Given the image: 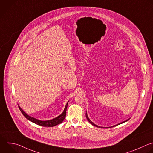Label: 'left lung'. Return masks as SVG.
Returning a JSON list of instances; mask_svg holds the SVG:
<instances>
[{
    "label": "left lung",
    "mask_w": 153,
    "mask_h": 153,
    "mask_svg": "<svg viewBox=\"0 0 153 153\" xmlns=\"http://www.w3.org/2000/svg\"><path fill=\"white\" fill-rule=\"evenodd\" d=\"M86 118H87V120H88V121H89V123H90L91 124H92L93 126H95V127H100V128H105V127H99V126H98L95 125V124H94V123H92V121H91L89 120V118H88V115H87V114H86ZM127 121V120H126V121ZM126 121H124V122H123V123H120L119 124H122V123H124V122H126ZM107 128H108V127H107Z\"/></svg>",
    "instance_id": "8db88e82"
}]
</instances>
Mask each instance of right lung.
<instances>
[{
    "instance_id": "obj_1",
    "label": "right lung",
    "mask_w": 153,
    "mask_h": 153,
    "mask_svg": "<svg viewBox=\"0 0 153 153\" xmlns=\"http://www.w3.org/2000/svg\"><path fill=\"white\" fill-rule=\"evenodd\" d=\"M67 106H68V103H67L65 108L64 109V112H62V114L61 115H60L59 117L53 119V120H48V121H40L38 120H36L34 118H32L30 116H29L28 115H27L21 108L19 106V109L21 111V112L22 113V114L29 121H32V123L38 124L39 126H43V127H53L55 126L58 124H61L65 119V116H66V111H67Z\"/></svg>"
}]
</instances>
